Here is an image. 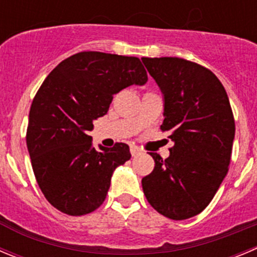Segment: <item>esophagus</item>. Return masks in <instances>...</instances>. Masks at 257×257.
<instances>
[{"instance_id": "esophagus-1", "label": "esophagus", "mask_w": 257, "mask_h": 257, "mask_svg": "<svg viewBox=\"0 0 257 257\" xmlns=\"http://www.w3.org/2000/svg\"><path fill=\"white\" fill-rule=\"evenodd\" d=\"M130 152H131V155H133V157H136V155L140 154L141 149L139 147H136V145H131Z\"/></svg>"}]
</instances>
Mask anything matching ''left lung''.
<instances>
[{"label":"left lung","mask_w":257,"mask_h":257,"mask_svg":"<svg viewBox=\"0 0 257 257\" xmlns=\"http://www.w3.org/2000/svg\"><path fill=\"white\" fill-rule=\"evenodd\" d=\"M164 95L162 131L175 145L141 181L150 205L173 220L201 213L228 173L234 117L227 91L209 69L178 57L141 58Z\"/></svg>","instance_id":"1"}]
</instances>
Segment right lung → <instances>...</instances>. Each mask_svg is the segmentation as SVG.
Listing matches in <instances>:
<instances>
[{"label": "right lung", "mask_w": 257, "mask_h": 257, "mask_svg": "<svg viewBox=\"0 0 257 257\" xmlns=\"http://www.w3.org/2000/svg\"><path fill=\"white\" fill-rule=\"evenodd\" d=\"M147 81L138 57L84 51L58 63L38 89L27 147L38 185L57 210L80 216L102 205L113 171L131 154L123 143L95 149L88 134L113 94Z\"/></svg>", "instance_id": "right-lung-1"}]
</instances>
